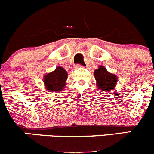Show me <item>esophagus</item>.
I'll use <instances>...</instances> for the list:
<instances>
[{
  "mask_svg": "<svg viewBox=\"0 0 154 154\" xmlns=\"http://www.w3.org/2000/svg\"><path fill=\"white\" fill-rule=\"evenodd\" d=\"M81 67H82V65H79V64L75 65V68H76V69H78V68H81Z\"/></svg>",
  "mask_w": 154,
  "mask_h": 154,
  "instance_id": "esophagus-1",
  "label": "esophagus"
}]
</instances>
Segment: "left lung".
<instances>
[{
    "mask_svg": "<svg viewBox=\"0 0 154 154\" xmlns=\"http://www.w3.org/2000/svg\"><path fill=\"white\" fill-rule=\"evenodd\" d=\"M94 78L97 82V86L100 91L105 93L115 91L118 83V77L116 75L111 73L103 66H100L94 71Z\"/></svg>",
    "mask_w": 154,
    "mask_h": 154,
    "instance_id": "8db88e82",
    "label": "left lung"
}]
</instances>
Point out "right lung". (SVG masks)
Instances as JSON below:
<instances>
[{"instance_id":"right-lung-1","label":"right lung","mask_w":154,"mask_h":154,"mask_svg":"<svg viewBox=\"0 0 154 154\" xmlns=\"http://www.w3.org/2000/svg\"><path fill=\"white\" fill-rule=\"evenodd\" d=\"M67 78V72L62 66H57L54 71L44 75L43 83L45 90L48 92L59 94L65 88Z\"/></svg>"}]
</instances>
